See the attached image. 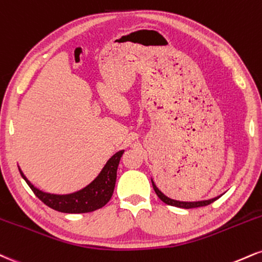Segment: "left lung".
I'll return each mask as SVG.
<instances>
[{
    "label": "left lung",
    "instance_id": "1",
    "mask_svg": "<svg viewBox=\"0 0 262 262\" xmlns=\"http://www.w3.org/2000/svg\"><path fill=\"white\" fill-rule=\"evenodd\" d=\"M152 187L155 193L157 194V196L161 199L163 203L167 205H171V206H176V207H182V209H194V207H201V206H207V205L212 204L213 201H216L219 198H215V199H211V200H205V201H196V203H184V201H177V200H172L169 198H167L166 195H163L159 189L156 188L155 183L152 182Z\"/></svg>",
    "mask_w": 262,
    "mask_h": 262
}]
</instances>
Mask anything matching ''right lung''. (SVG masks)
<instances>
[{
	"label": "right lung",
	"mask_w": 262,
	"mask_h": 262,
	"mask_svg": "<svg viewBox=\"0 0 262 262\" xmlns=\"http://www.w3.org/2000/svg\"><path fill=\"white\" fill-rule=\"evenodd\" d=\"M124 151L113 155L111 159L107 161L105 167L97 178L93 183H90L88 187H85L77 193L68 195H55L47 194L39 189L34 187L31 183L25 178L23 172L20 171L21 177L28 183L31 190L36 195L43 204L47 205L51 209L59 211L64 213H85L91 212L101 209L102 206L108 203L113 194L115 189L116 178H117V168L121 161V157Z\"/></svg>",
	"instance_id": "1"
}]
</instances>
